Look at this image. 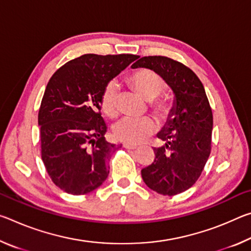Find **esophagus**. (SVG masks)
<instances>
[{"mask_svg":"<svg viewBox=\"0 0 251 251\" xmlns=\"http://www.w3.org/2000/svg\"><path fill=\"white\" fill-rule=\"evenodd\" d=\"M123 146H124V148H126V150H136V148H137V145H134V144H129V143H124L123 144Z\"/></svg>","mask_w":251,"mask_h":251,"instance_id":"esophagus-1","label":"esophagus"}]
</instances>
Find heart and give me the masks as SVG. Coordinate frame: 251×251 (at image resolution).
I'll return each instance as SVG.
<instances>
[{
	"label": "heart",
	"instance_id": "obj_1",
	"mask_svg": "<svg viewBox=\"0 0 251 251\" xmlns=\"http://www.w3.org/2000/svg\"><path fill=\"white\" fill-rule=\"evenodd\" d=\"M129 83L144 99L151 100V109L160 120H167L171 114V105L163 100H158L161 93L166 88L164 78L154 71L143 69L130 75ZM118 100L120 86L116 80H109L105 85L100 96V107L107 117L114 118L118 114ZM157 125L151 117L130 118L125 117L114 125V136L118 141L139 144L145 142L155 133Z\"/></svg>",
	"mask_w": 251,
	"mask_h": 251
}]
</instances>
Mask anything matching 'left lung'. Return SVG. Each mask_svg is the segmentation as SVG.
I'll list each match as a JSON object with an SVG mask.
<instances>
[{
	"label": "left lung",
	"mask_w": 251,
	"mask_h": 251,
	"mask_svg": "<svg viewBox=\"0 0 251 251\" xmlns=\"http://www.w3.org/2000/svg\"><path fill=\"white\" fill-rule=\"evenodd\" d=\"M145 67L164 78L175 94L167 122L158 133L165 144L154 148L155 160L142 169L154 192L174 196L197 181L211 151L212 112L205 88L194 72L166 56H144L131 69Z\"/></svg>",
	"instance_id": "left-lung-1"
}]
</instances>
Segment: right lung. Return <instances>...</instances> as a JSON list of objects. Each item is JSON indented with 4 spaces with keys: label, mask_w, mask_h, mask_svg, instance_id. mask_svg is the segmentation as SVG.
<instances>
[{
    "label": "right lung",
    "mask_w": 251,
    "mask_h": 251,
    "mask_svg": "<svg viewBox=\"0 0 251 251\" xmlns=\"http://www.w3.org/2000/svg\"><path fill=\"white\" fill-rule=\"evenodd\" d=\"M137 57L84 54L50 78L39 110L41 156L50 179L65 193L88 194L107 178V160L120 146L105 139L101 92Z\"/></svg>",
    "instance_id": "add662e5"
}]
</instances>
